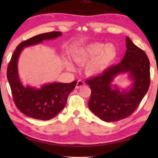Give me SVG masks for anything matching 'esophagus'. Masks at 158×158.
Returning <instances> with one entry per match:
<instances>
[{
	"label": "esophagus",
	"mask_w": 158,
	"mask_h": 158,
	"mask_svg": "<svg viewBox=\"0 0 158 158\" xmlns=\"http://www.w3.org/2000/svg\"><path fill=\"white\" fill-rule=\"evenodd\" d=\"M85 85V83L84 81H81V80H78V81H77V84L76 85V88L77 89H79V88L82 87L83 85Z\"/></svg>",
	"instance_id": "esophagus-1"
}]
</instances>
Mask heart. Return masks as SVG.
I'll return each mask as SVG.
<instances>
[{"mask_svg": "<svg viewBox=\"0 0 158 158\" xmlns=\"http://www.w3.org/2000/svg\"><path fill=\"white\" fill-rule=\"evenodd\" d=\"M118 55L116 47L113 44H105L102 42H93L79 48L74 52L73 58L79 65H84L87 75L93 77L103 73L111 65ZM69 69H74L70 63L66 62Z\"/></svg>", "mask_w": 158, "mask_h": 158, "instance_id": "obj_1", "label": "heart"}]
</instances>
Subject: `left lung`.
<instances>
[{
  "mask_svg": "<svg viewBox=\"0 0 158 158\" xmlns=\"http://www.w3.org/2000/svg\"><path fill=\"white\" fill-rule=\"evenodd\" d=\"M127 50L121 62L105 69L101 75L87 79L91 90L89 107L95 116L106 122L118 121L130 116L148 91L150 61L144 51L127 37ZM129 73L133 81L131 89L121 92L111 83L118 74Z\"/></svg>",
  "mask_w": 158,
  "mask_h": 158,
  "instance_id": "left-lung-1",
  "label": "left lung"
}]
</instances>
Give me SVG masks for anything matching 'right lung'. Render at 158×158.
Wrapping results in <instances>:
<instances>
[{"label": "right lung", "mask_w": 158, "mask_h": 158, "mask_svg": "<svg viewBox=\"0 0 158 158\" xmlns=\"http://www.w3.org/2000/svg\"><path fill=\"white\" fill-rule=\"evenodd\" d=\"M62 33L53 31L37 35L18 45L7 66V77L11 88L13 100L21 113L35 119L48 121L54 118L65 106L67 99L77 85V81L69 84L52 83L41 89L25 87L21 84L17 69L18 58L24 47L37 44L45 40L55 39Z\"/></svg>", "instance_id": "1"}]
</instances>
